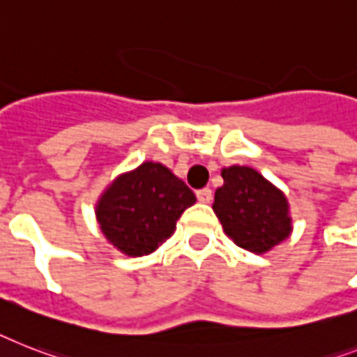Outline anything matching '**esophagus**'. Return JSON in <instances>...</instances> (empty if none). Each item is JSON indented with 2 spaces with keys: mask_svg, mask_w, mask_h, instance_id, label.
<instances>
[{
  "mask_svg": "<svg viewBox=\"0 0 357 357\" xmlns=\"http://www.w3.org/2000/svg\"><path fill=\"white\" fill-rule=\"evenodd\" d=\"M196 198L202 204H211V199H213V190L211 188H199L198 192H196Z\"/></svg>",
  "mask_w": 357,
  "mask_h": 357,
  "instance_id": "esophagus-1",
  "label": "esophagus"
}]
</instances>
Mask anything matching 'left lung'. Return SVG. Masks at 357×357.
Here are the masks:
<instances>
[{
    "instance_id": "8db88e82",
    "label": "left lung",
    "mask_w": 357,
    "mask_h": 357,
    "mask_svg": "<svg viewBox=\"0 0 357 357\" xmlns=\"http://www.w3.org/2000/svg\"><path fill=\"white\" fill-rule=\"evenodd\" d=\"M222 178L213 208L234 244L264 253L288 238L291 218L279 188L249 167H229L222 170Z\"/></svg>"
}]
</instances>
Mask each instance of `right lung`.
I'll return each mask as SVG.
<instances>
[{
  "instance_id": "add662e5",
  "label": "right lung",
  "mask_w": 357,
  "mask_h": 357,
  "mask_svg": "<svg viewBox=\"0 0 357 357\" xmlns=\"http://www.w3.org/2000/svg\"><path fill=\"white\" fill-rule=\"evenodd\" d=\"M196 196L161 163H143L123 174L102 194L97 220L104 236L119 251L143 257L176 231V222Z\"/></svg>"
}]
</instances>
